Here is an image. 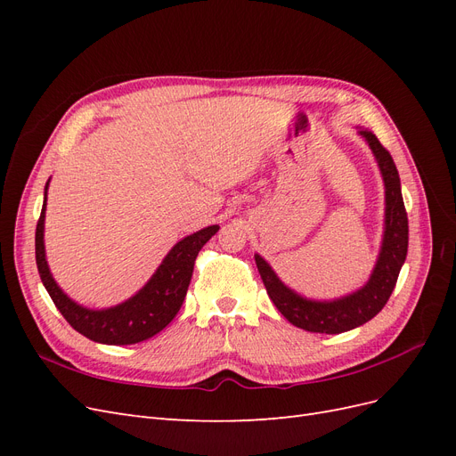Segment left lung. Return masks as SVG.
Here are the masks:
<instances>
[{
	"label": "left lung",
	"mask_w": 456,
	"mask_h": 456,
	"mask_svg": "<svg viewBox=\"0 0 456 456\" xmlns=\"http://www.w3.org/2000/svg\"><path fill=\"white\" fill-rule=\"evenodd\" d=\"M360 133L365 136L372 154H375L379 161L386 186V228L382 249L367 285L354 295L333 302L306 300L285 287L265 258H260L258 255L255 256L258 273L262 281H265L268 297L272 298L275 308L283 314L285 320L300 329L310 330V333L337 335L372 320L384 308L386 302H388L395 287L399 270H402L407 256L409 220L395 163L390 151L380 144L375 134L370 131Z\"/></svg>",
	"instance_id": "obj_1"
}]
</instances>
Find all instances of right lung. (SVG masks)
I'll use <instances>...</instances> for the list:
<instances>
[{"instance_id":"right-lung-1","label":"right lung","mask_w":456,"mask_h":456,"mask_svg":"<svg viewBox=\"0 0 456 456\" xmlns=\"http://www.w3.org/2000/svg\"><path fill=\"white\" fill-rule=\"evenodd\" d=\"M44 223L45 203L41 207V215L36 226V265L39 278L44 281L54 306L61 310L64 320L77 333L94 342L114 344V346L142 342L158 335L161 329L173 322V317L181 310L184 302L198 253L218 232V226H207L184 238L183 241H178L169 255L165 256L158 272L151 275V280L133 298L123 302V305L108 310H89L76 305L54 283L45 260Z\"/></svg>"}]
</instances>
